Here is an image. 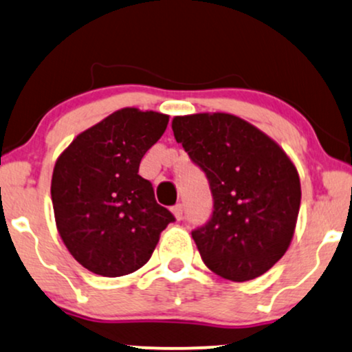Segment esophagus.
I'll list each match as a JSON object with an SVG mask.
<instances>
[{"instance_id":"34e87169","label":"esophagus","mask_w":352,"mask_h":352,"mask_svg":"<svg viewBox=\"0 0 352 352\" xmlns=\"http://www.w3.org/2000/svg\"><path fill=\"white\" fill-rule=\"evenodd\" d=\"M172 212H173V216H175V219L177 221H180L182 217H184V204H175V206L172 208Z\"/></svg>"}]
</instances>
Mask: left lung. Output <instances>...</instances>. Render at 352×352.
Segmentation results:
<instances>
[{
  "mask_svg": "<svg viewBox=\"0 0 352 352\" xmlns=\"http://www.w3.org/2000/svg\"><path fill=\"white\" fill-rule=\"evenodd\" d=\"M177 143L206 173L214 211L191 232L212 273L243 283L273 268L294 237L300 180L284 149L230 113L173 117Z\"/></svg>",
  "mask_w": 352,
  "mask_h": 352,
  "instance_id": "left-lung-1",
  "label": "left lung"
}]
</instances>
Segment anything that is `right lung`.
Segmentation results:
<instances>
[{"instance_id":"1","label":"right lung","mask_w":352,"mask_h":352,"mask_svg":"<svg viewBox=\"0 0 352 352\" xmlns=\"http://www.w3.org/2000/svg\"><path fill=\"white\" fill-rule=\"evenodd\" d=\"M167 123L168 115L126 107L79 133L58 155L52 175L58 234L92 273L117 278L140 270L175 221L138 173Z\"/></svg>"}]
</instances>
